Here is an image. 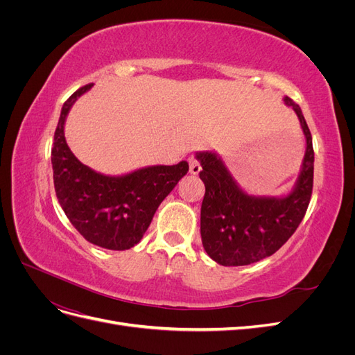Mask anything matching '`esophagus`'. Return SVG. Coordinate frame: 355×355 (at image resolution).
<instances>
[{
  "instance_id": "esophagus-1",
  "label": "esophagus",
  "mask_w": 355,
  "mask_h": 355,
  "mask_svg": "<svg viewBox=\"0 0 355 355\" xmlns=\"http://www.w3.org/2000/svg\"><path fill=\"white\" fill-rule=\"evenodd\" d=\"M201 171V166L196 158H189V173L191 175H198Z\"/></svg>"
}]
</instances>
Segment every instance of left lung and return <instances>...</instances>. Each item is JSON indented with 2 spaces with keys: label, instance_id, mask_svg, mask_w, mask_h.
Returning <instances> with one entry per match:
<instances>
[{
  "label": "left lung",
  "instance_id": "8db88e82",
  "mask_svg": "<svg viewBox=\"0 0 355 355\" xmlns=\"http://www.w3.org/2000/svg\"><path fill=\"white\" fill-rule=\"evenodd\" d=\"M297 115L305 137V155L293 188L284 196H254L244 191L214 151L196 158L206 187L201 204V241L206 253L223 266L250 265L274 254L302 222L313 194V137L297 103L284 96Z\"/></svg>",
  "mask_w": 355,
  "mask_h": 355
}]
</instances>
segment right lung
<instances>
[{"instance_id":"1","label":"right lung","mask_w":355,"mask_h":355,"mask_svg":"<svg viewBox=\"0 0 355 355\" xmlns=\"http://www.w3.org/2000/svg\"><path fill=\"white\" fill-rule=\"evenodd\" d=\"M92 87L78 89L62 106L51 148L55 191L62 210L85 240L102 249L127 250L142 240L161 201L189 166L180 161L110 176L83 164L67 144L65 121L72 105Z\"/></svg>"}]
</instances>
